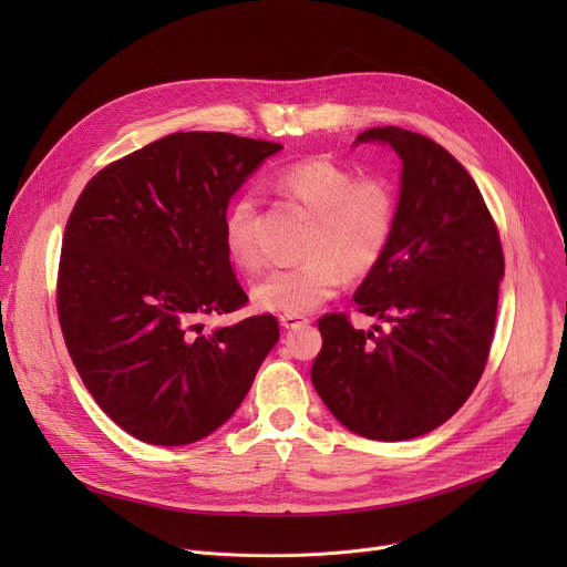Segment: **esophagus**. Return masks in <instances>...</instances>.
Instances as JSON below:
<instances>
[{
    "mask_svg": "<svg viewBox=\"0 0 567 567\" xmlns=\"http://www.w3.org/2000/svg\"><path fill=\"white\" fill-rule=\"evenodd\" d=\"M306 323H310V319L303 315H280V326H285V329H296V326Z\"/></svg>",
    "mask_w": 567,
    "mask_h": 567,
    "instance_id": "1",
    "label": "esophagus"
}]
</instances>
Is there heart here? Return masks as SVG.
<instances>
[{
	"mask_svg": "<svg viewBox=\"0 0 567 567\" xmlns=\"http://www.w3.org/2000/svg\"><path fill=\"white\" fill-rule=\"evenodd\" d=\"M276 186L312 214L299 266L278 268L252 287L259 310L306 315L338 293L347 276L361 278L383 259L398 220L393 186L381 176H355L331 158H303L282 167ZM225 250L236 268L264 264L259 212L252 195H238L223 220Z\"/></svg>",
	"mask_w": 567,
	"mask_h": 567,
	"instance_id": "1",
	"label": "heart"
}]
</instances>
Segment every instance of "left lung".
Returning <instances> with one entry per match:
<instances>
[{"mask_svg": "<svg viewBox=\"0 0 567 567\" xmlns=\"http://www.w3.org/2000/svg\"><path fill=\"white\" fill-rule=\"evenodd\" d=\"M359 142L391 144L402 161L391 246L353 293L359 312L391 329L359 331L342 312L323 315L310 377L347 430L406 441L443 425L478 385L505 261L478 186L441 144L398 126Z\"/></svg>", "mask_w": 567, "mask_h": 567, "instance_id": "8db88e82", "label": "left lung"}]
</instances>
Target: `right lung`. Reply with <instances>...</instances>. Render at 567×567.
<instances>
[{
    "label": "right lung",
    "instance_id": "right-lung-1",
    "mask_svg": "<svg viewBox=\"0 0 567 567\" xmlns=\"http://www.w3.org/2000/svg\"><path fill=\"white\" fill-rule=\"evenodd\" d=\"M282 144L172 133L103 167L66 223L56 312L71 361L110 419L154 445L218 430L280 338L274 315L212 333L248 303L223 241L231 195Z\"/></svg>",
    "mask_w": 567,
    "mask_h": 567
}]
</instances>
